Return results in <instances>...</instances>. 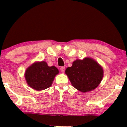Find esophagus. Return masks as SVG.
I'll use <instances>...</instances> for the list:
<instances>
[{
  "label": "esophagus",
  "instance_id": "esophagus-1",
  "mask_svg": "<svg viewBox=\"0 0 127 127\" xmlns=\"http://www.w3.org/2000/svg\"><path fill=\"white\" fill-rule=\"evenodd\" d=\"M60 70H61V71L62 72H64V71H65V67H64V66H62V67H60Z\"/></svg>",
  "mask_w": 127,
  "mask_h": 127
}]
</instances>
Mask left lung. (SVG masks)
Returning a JSON list of instances; mask_svg holds the SVG:
<instances>
[{
    "mask_svg": "<svg viewBox=\"0 0 127 127\" xmlns=\"http://www.w3.org/2000/svg\"><path fill=\"white\" fill-rule=\"evenodd\" d=\"M65 73L74 88L85 93L95 89L99 85L103 79V69L93 59L85 58L82 60L74 61Z\"/></svg>",
    "mask_w": 127,
    "mask_h": 127,
    "instance_id": "1",
    "label": "left lung"
}]
</instances>
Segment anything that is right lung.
<instances>
[{"label":"right lung","mask_w":127,"mask_h":127,"mask_svg":"<svg viewBox=\"0 0 127 127\" xmlns=\"http://www.w3.org/2000/svg\"><path fill=\"white\" fill-rule=\"evenodd\" d=\"M59 71L55 66H48L45 61L33 63L27 68L25 79L30 87L40 91L52 86L55 75Z\"/></svg>","instance_id":"right-lung-1"}]
</instances>
